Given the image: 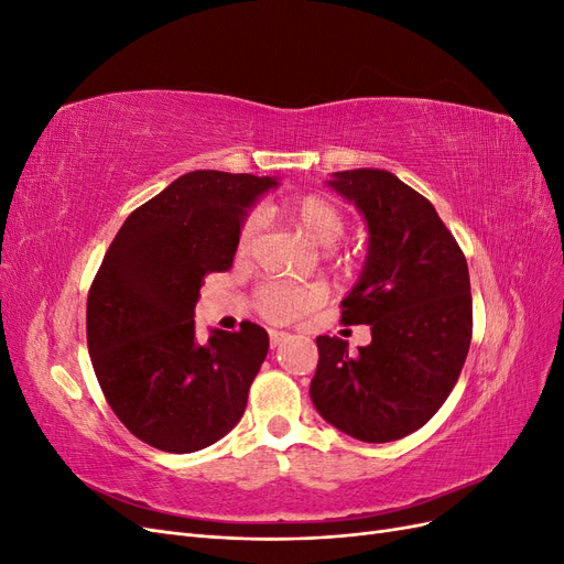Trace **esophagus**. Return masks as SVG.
<instances>
[{"label": "esophagus", "instance_id": "esophagus-1", "mask_svg": "<svg viewBox=\"0 0 564 564\" xmlns=\"http://www.w3.org/2000/svg\"><path fill=\"white\" fill-rule=\"evenodd\" d=\"M289 338V334L286 332H275V329H270V346L272 348H278L282 340H286Z\"/></svg>", "mask_w": 564, "mask_h": 564}]
</instances>
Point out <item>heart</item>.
<instances>
[{
	"label": "heart",
	"instance_id": "obj_1",
	"mask_svg": "<svg viewBox=\"0 0 564 564\" xmlns=\"http://www.w3.org/2000/svg\"><path fill=\"white\" fill-rule=\"evenodd\" d=\"M284 216L308 237L317 247H334L344 235V216L327 197L305 195L286 204ZM256 218H249L240 232V251H247L256 235ZM327 296L322 284H296V282H268L256 294V308L270 322H292L313 308Z\"/></svg>",
	"mask_w": 564,
	"mask_h": 564
}]
</instances>
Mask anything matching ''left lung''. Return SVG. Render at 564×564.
Segmentation results:
<instances>
[{
  "label": "left lung",
  "instance_id": "1",
  "mask_svg": "<svg viewBox=\"0 0 564 564\" xmlns=\"http://www.w3.org/2000/svg\"><path fill=\"white\" fill-rule=\"evenodd\" d=\"M327 185L367 224L365 265L340 322L369 324L371 344L348 352L346 340L317 336L311 400L340 433L392 442L433 419L464 369L468 263L433 204L386 169L336 172Z\"/></svg>",
  "mask_w": 564,
  "mask_h": 564
}]
</instances>
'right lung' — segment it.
<instances>
[{"label":"right lung","mask_w":564,"mask_h":564,"mask_svg":"<svg viewBox=\"0 0 564 564\" xmlns=\"http://www.w3.org/2000/svg\"><path fill=\"white\" fill-rule=\"evenodd\" d=\"M280 181L214 169L183 174L119 228L87 301V344L100 390L145 445L191 454L242 419L268 355V332L195 334L209 272L232 265L249 209Z\"/></svg>","instance_id":"add662e5"}]
</instances>
